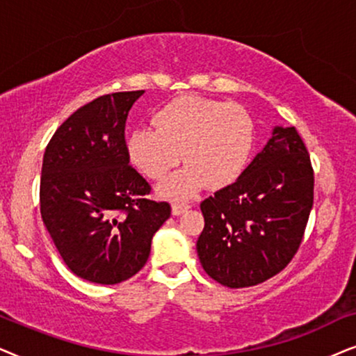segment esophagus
I'll use <instances>...</instances> for the list:
<instances>
[{
    "instance_id": "34e87169",
    "label": "esophagus",
    "mask_w": 356,
    "mask_h": 356,
    "mask_svg": "<svg viewBox=\"0 0 356 356\" xmlns=\"http://www.w3.org/2000/svg\"><path fill=\"white\" fill-rule=\"evenodd\" d=\"M188 208H191V205H188V203H172V215H175V216H179V215H182L184 211H187Z\"/></svg>"
}]
</instances>
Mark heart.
<instances>
[{
    "label": "heart",
    "instance_id": "b5f03b06",
    "mask_svg": "<svg viewBox=\"0 0 356 356\" xmlns=\"http://www.w3.org/2000/svg\"><path fill=\"white\" fill-rule=\"evenodd\" d=\"M154 129L140 127L129 138V158L151 179H161L182 158L186 165L159 184V195L184 200L207 184L222 188L238 181L254 149L255 125L243 106L202 96H181L161 107Z\"/></svg>",
    "mask_w": 356,
    "mask_h": 356
}]
</instances>
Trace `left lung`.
<instances>
[{"label": "left lung", "mask_w": 356, "mask_h": 356, "mask_svg": "<svg viewBox=\"0 0 356 356\" xmlns=\"http://www.w3.org/2000/svg\"><path fill=\"white\" fill-rule=\"evenodd\" d=\"M312 200L314 172L301 136L295 127H275L238 181L200 203L203 270L227 288L272 278L300 249Z\"/></svg>", "instance_id": "obj_1"}]
</instances>
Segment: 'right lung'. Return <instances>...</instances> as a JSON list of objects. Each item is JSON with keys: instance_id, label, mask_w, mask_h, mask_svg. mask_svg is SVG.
I'll use <instances>...</instances> for the list:
<instances>
[{"instance_id": "obj_1", "label": "right lung", "mask_w": 356, "mask_h": 356, "mask_svg": "<svg viewBox=\"0 0 356 356\" xmlns=\"http://www.w3.org/2000/svg\"><path fill=\"white\" fill-rule=\"evenodd\" d=\"M145 91L94 99L66 118L47 145L40 215L71 272L99 285L145 267L151 239L170 216L149 200V184L130 165L125 122Z\"/></svg>"}]
</instances>
